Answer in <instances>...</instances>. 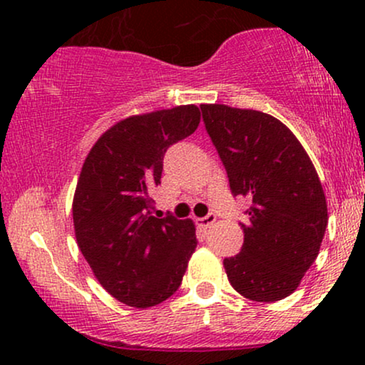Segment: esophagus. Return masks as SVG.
Wrapping results in <instances>:
<instances>
[{
    "instance_id": "esophagus-1",
    "label": "esophagus",
    "mask_w": 365,
    "mask_h": 365,
    "mask_svg": "<svg viewBox=\"0 0 365 365\" xmlns=\"http://www.w3.org/2000/svg\"><path fill=\"white\" fill-rule=\"evenodd\" d=\"M197 221V224L201 227H209L211 226V224H214V221H216V214L214 212H209L207 216H204V217H199V219H196Z\"/></svg>"
}]
</instances>
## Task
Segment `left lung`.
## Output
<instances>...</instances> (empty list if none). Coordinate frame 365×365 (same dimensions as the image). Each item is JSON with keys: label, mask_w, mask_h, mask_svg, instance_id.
I'll list each match as a JSON object with an SVG mask.
<instances>
[{"label": "left lung", "mask_w": 365, "mask_h": 365, "mask_svg": "<svg viewBox=\"0 0 365 365\" xmlns=\"http://www.w3.org/2000/svg\"><path fill=\"white\" fill-rule=\"evenodd\" d=\"M206 131L234 196L251 199L241 252L224 259L227 279L257 302L287 297L316 261L327 202L316 168L291 129L271 114L201 104Z\"/></svg>", "instance_id": "obj_1"}]
</instances>
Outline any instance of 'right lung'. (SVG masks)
<instances>
[{
  "mask_svg": "<svg viewBox=\"0 0 365 365\" xmlns=\"http://www.w3.org/2000/svg\"><path fill=\"white\" fill-rule=\"evenodd\" d=\"M199 121L194 104L126 118L83 164L73 199L78 246L99 284L126 306L146 309L171 297L197 246L191 219L154 217L149 192L161 184L164 153Z\"/></svg>",
  "mask_w": 365,
  "mask_h": 365,
  "instance_id": "add662e5",
  "label": "right lung"
}]
</instances>
